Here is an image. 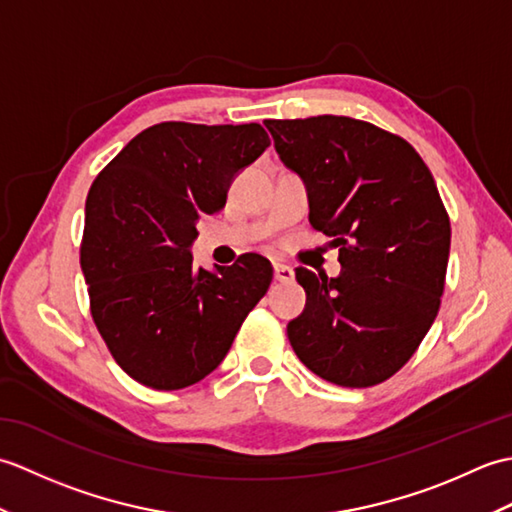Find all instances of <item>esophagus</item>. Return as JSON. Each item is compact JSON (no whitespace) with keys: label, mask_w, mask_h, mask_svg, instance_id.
<instances>
[{"label":"esophagus","mask_w":512,"mask_h":512,"mask_svg":"<svg viewBox=\"0 0 512 512\" xmlns=\"http://www.w3.org/2000/svg\"><path fill=\"white\" fill-rule=\"evenodd\" d=\"M273 270H275V279L281 281V284H290V281L295 279V270H292V268L286 266V264L275 262V264H273Z\"/></svg>","instance_id":"esophagus-1"}]
</instances>
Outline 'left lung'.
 Wrapping results in <instances>:
<instances>
[{
    "mask_svg": "<svg viewBox=\"0 0 512 512\" xmlns=\"http://www.w3.org/2000/svg\"><path fill=\"white\" fill-rule=\"evenodd\" d=\"M264 125L341 264L339 277L297 268L306 308L288 323L292 350L328 383H383L440 310L451 224L436 180L407 140L372 123L325 114Z\"/></svg>",
    "mask_w": 512,
    "mask_h": 512,
    "instance_id": "obj_1",
    "label": "left lung"
}]
</instances>
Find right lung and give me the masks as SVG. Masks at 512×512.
Masks as SVG:
<instances>
[{"mask_svg": "<svg viewBox=\"0 0 512 512\" xmlns=\"http://www.w3.org/2000/svg\"><path fill=\"white\" fill-rule=\"evenodd\" d=\"M270 145L248 125L160 123L129 140L85 202L81 270L114 361L151 389L198 383L224 361L273 266H193L200 215L224 209L235 176Z\"/></svg>", "mask_w": 512, "mask_h": 512, "instance_id": "obj_1", "label": "right lung"}]
</instances>
